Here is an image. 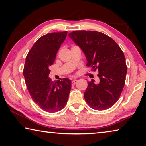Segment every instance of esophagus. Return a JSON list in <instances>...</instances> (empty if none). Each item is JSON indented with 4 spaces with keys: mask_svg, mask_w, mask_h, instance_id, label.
Instances as JSON below:
<instances>
[{
    "mask_svg": "<svg viewBox=\"0 0 146 146\" xmlns=\"http://www.w3.org/2000/svg\"><path fill=\"white\" fill-rule=\"evenodd\" d=\"M76 82H77V80H75H75H73L72 82H71V84H72L73 86H74L76 83Z\"/></svg>",
    "mask_w": 146,
    "mask_h": 146,
    "instance_id": "esophagus-1",
    "label": "esophagus"
}]
</instances>
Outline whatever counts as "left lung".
Returning <instances> with one entry per match:
<instances>
[{
    "instance_id": "1",
    "label": "left lung",
    "mask_w": 146,
    "mask_h": 146,
    "mask_svg": "<svg viewBox=\"0 0 146 146\" xmlns=\"http://www.w3.org/2000/svg\"><path fill=\"white\" fill-rule=\"evenodd\" d=\"M69 36L82 49L88 67L98 71L99 82H88L84 93L86 102L95 110L110 108L119 99L127 73L125 58L122 49L110 36L95 31H74Z\"/></svg>"
}]
</instances>
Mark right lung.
Here are the masks:
<instances>
[{
  "label": "right lung",
  "mask_w": 146,
  "mask_h": 146,
  "mask_svg": "<svg viewBox=\"0 0 146 146\" xmlns=\"http://www.w3.org/2000/svg\"><path fill=\"white\" fill-rule=\"evenodd\" d=\"M68 31L53 32L42 36L26 56L23 75L32 99L49 113L62 110L68 100L71 82L67 78L54 82L48 77L58 49Z\"/></svg>",
  "instance_id": "obj_1"
}]
</instances>
